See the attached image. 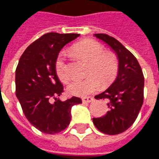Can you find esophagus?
<instances>
[{
    "mask_svg": "<svg viewBox=\"0 0 159 159\" xmlns=\"http://www.w3.org/2000/svg\"><path fill=\"white\" fill-rule=\"evenodd\" d=\"M82 101L83 103H90V102H93L94 101V98L93 97H84L82 99Z\"/></svg>",
    "mask_w": 159,
    "mask_h": 159,
    "instance_id": "esophagus-1",
    "label": "esophagus"
}]
</instances>
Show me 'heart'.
I'll list each match as a JSON object with an SVG mask.
<instances>
[{"label":"heart","mask_w":159,"mask_h":159,"mask_svg":"<svg viewBox=\"0 0 159 159\" xmlns=\"http://www.w3.org/2000/svg\"><path fill=\"white\" fill-rule=\"evenodd\" d=\"M74 51L80 58L90 63L86 79L74 80L67 88L70 95L85 96L97 90L101 84L108 86L115 80L118 74V62L115 56L107 53L105 48L92 40L82 41L74 46ZM64 53L61 52L55 64L57 75L62 82L66 83L70 80L68 65L64 61Z\"/></svg>","instance_id":"b5f03b06"}]
</instances>
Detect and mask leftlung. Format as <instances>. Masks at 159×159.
Wrapping results in <instances>:
<instances>
[{"label": "left lung", "mask_w": 159, "mask_h": 159, "mask_svg": "<svg viewBox=\"0 0 159 159\" xmlns=\"http://www.w3.org/2000/svg\"><path fill=\"white\" fill-rule=\"evenodd\" d=\"M94 36L116 53L118 74L109 88L95 96L107 101L108 111L102 117L93 118V122L105 134L116 135L128 129L138 117L143 103L144 77L137 58L120 42L104 33Z\"/></svg>", "instance_id": "obj_1"}]
</instances>
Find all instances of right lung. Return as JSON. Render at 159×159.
Instances as JSON below:
<instances>
[{"mask_svg":"<svg viewBox=\"0 0 159 159\" xmlns=\"http://www.w3.org/2000/svg\"><path fill=\"white\" fill-rule=\"evenodd\" d=\"M77 33H48L33 42L22 53L16 70V95L30 123L47 134L64 130L71 120V108L82 103L73 96L62 101L64 87L55 70L60 50L75 39ZM52 98L56 99L53 103Z\"/></svg>","mask_w":159,"mask_h":159,"instance_id":"obj_1","label":"right lung"}]
</instances>
